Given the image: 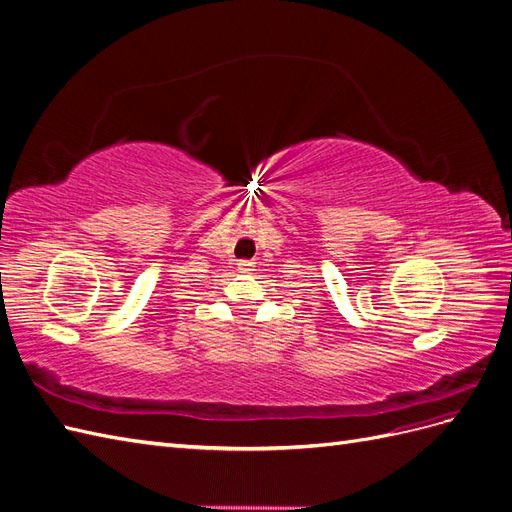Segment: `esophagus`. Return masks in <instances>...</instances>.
<instances>
[{"label":"esophagus","instance_id":"esophagus-1","mask_svg":"<svg viewBox=\"0 0 512 512\" xmlns=\"http://www.w3.org/2000/svg\"><path fill=\"white\" fill-rule=\"evenodd\" d=\"M252 267H254V262H252V260H241V262H239V271H241V273H250V271H254Z\"/></svg>","mask_w":512,"mask_h":512}]
</instances>
